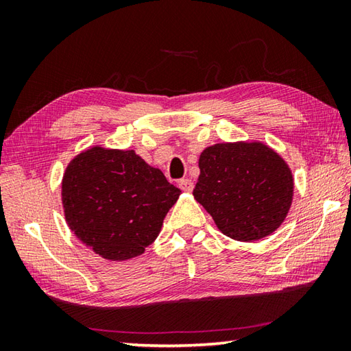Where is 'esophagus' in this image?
Here are the masks:
<instances>
[{"mask_svg":"<svg viewBox=\"0 0 351 351\" xmlns=\"http://www.w3.org/2000/svg\"><path fill=\"white\" fill-rule=\"evenodd\" d=\"M193 187H195V185H193V181L190 180V178H185V180L180 181V189L184 191H191Z\"/></svg>","mask_w":351,"mask_h":351,"instance_id":"1","label":"esophagus"}]
</instances>
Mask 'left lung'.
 I'll use <instances>...</instances> for the list:
<instances>
[{
    "label": "left lung",
    "mask_w": 351,
    "mask_h": 351,
    "mask_svg": "<svg viewBox=\"0 0 351 351\" xmlns=\"http://www.w3.org/2000/svg\"><path fill=\"white\" fill-rule=\"evenodd\" d=\"M200 175L193 195L223 234L256 241L273 234L293 202V173L263 143H217L199 158Z\"/></svg>",
    "instance_id": "left-lung-1"
}]
</instances>
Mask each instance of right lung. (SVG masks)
Listing matches in <instances>:
<instances>
[{
  "label": "right lung",
  "instance_id": "1",
  "mask_svg": "<svg viewBox=\"0 0 351 351\" xmlns=\"http://www.w3.org/2000/svg\"><path fill=\"white\" fill-rule=\"evenodd\" d=\"M180 193L134 151L98 146L69 162L62 184L72 232L110 261L141 255L158 237Z\"/></svg>",
  "mask_w": 351,
  "mask_h": 351
}]
</instances>
